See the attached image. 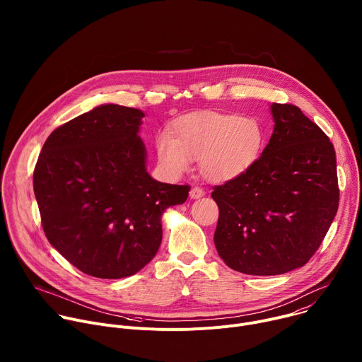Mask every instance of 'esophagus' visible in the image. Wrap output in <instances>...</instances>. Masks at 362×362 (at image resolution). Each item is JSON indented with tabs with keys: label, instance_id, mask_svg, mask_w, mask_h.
Wrapping results in <instances>:
<instances>
[{
	"label": "esophagus",
	"instance_id": "esophagus-1",
	"mask_svg": "<svg viewBox=\"0 0 362 362\" xmlns=\"http://www.w3.org/2000/svg\"><path fill=\"white\" fill-rule=\"evenodd\" d=\"M203 194H204L203 189H200V187H197V186L192 187V189H190V192H189V196H190V199H200Z\"/></svg>",
	"mask_w": 362,
	"mask_h": 362
}]
</instances>
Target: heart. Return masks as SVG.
I'll return each mask as SVG.
<instances>
[{
	"instance_id": "1",
	"label": "heart",
	"mask_w": 362,
	"mask_h": 362,
	"mask_svg": "<svg viewBox=\"0 0 362 362\" xmlns=\"http://www.w3.org/2000/svg\"><path fill=\"white\" fill-rule=\"evenodd\" d=\"M265 143L267 132L257 117L200 112L176 119L170 134L156 139V153L170 177L189 172L197 160L204 180L225 183L246 175L261 159Z\"/></svg>"
}]
</instances>
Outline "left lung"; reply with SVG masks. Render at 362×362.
I'll use <instances>...</instances> for the list:
<instances>
[{"mask_svg":"<svg viewBox=\"0 0 362 362\" xmlns=\"http://www.w3.org/2000/svg\"><path fill=\"white\" fill-rule=\"evenodd\" d=\"M274 133L243 176L216 186L215 246L233 271L271 276L303 267L338 211L337 158L299 107L272 103Z\"/></svg>","mask_w":362,"mask_h":362,"instance_id":"left-lung-1","label":"left lung"}]
</instances>
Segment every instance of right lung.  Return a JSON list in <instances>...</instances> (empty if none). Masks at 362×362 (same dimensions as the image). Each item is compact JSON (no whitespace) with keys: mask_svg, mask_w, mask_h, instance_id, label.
Wrapping results in <instances>:
<instances>
[{"mask_svg":"<svg viewBox=\"0 0 362 362\" xmlns=\"http://www.w3.org/2000/svg\"><path fill=\"white\" fill-rule=\"evenodd\" d=\"M144 113L101 105L56 129L34 169L48 242L81 272L120 279L144 268L162 243V216L189 186L153 179L139 136Z\"/></svg>","mask_w":362,"mask_h":362,"instance_id":"right-lung-1","label":"right lung"}]
</instances>
